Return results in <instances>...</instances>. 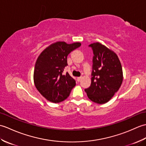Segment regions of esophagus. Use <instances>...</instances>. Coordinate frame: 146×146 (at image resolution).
<instances>
[{
	"label": "esophagus",
	"instance_id": "obj_1",
	"mask_svg": "<svg viewBox=\"0 0 146 146\" xmlns=\"http://www.w3.org/2000/svg\"><path fill=\"white\" fill-rule=\"evenodd\" d=\"M81 79H82V76L78 77V78H77V81L79 82H80V80H81Z\"/></svg>",
	"mask_w": 146,
	"mask_h": 146
}]
</instances>
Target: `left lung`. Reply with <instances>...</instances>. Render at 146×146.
<instances>
[{
	"mask_svg": "<svg viewBox=\"0 0 146 146\" xmlns=\"http://www.w3.org/2000/svg\"><path fill=\"white\" fill-rule=\"evenodd\" d=\"M94 53L92 82L85 89L90 100L98 104L107 103L119 90L123 81L121 63L117 55L99 42L90 44Z\"/></svg>",
	"mask_w": 146,
	"mask_h": 146,
	"instance_id": "1",
	"label": "left lung"
}]
</instances>
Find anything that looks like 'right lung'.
Listing matches in <instances>:
<instances>
[{
    "mask_svg": "<svg viewBox=\"0 0 146 146\" xmlns=\"http://www.w3.org/2000/svg\"><path fill=\"white\" fill-rule=\"evenodd\" d=\"M80 46V42H57L45 49L37 59L34 82L39 92L49 102L64 100L76 85L75 80L63 71L68 66V55Z\"/></svg>",
    "mask_w": 146,
    "mask_h": 146,
    "instance_id": "obj_1",
    "label": "right lung"
}]
</instances>
